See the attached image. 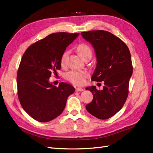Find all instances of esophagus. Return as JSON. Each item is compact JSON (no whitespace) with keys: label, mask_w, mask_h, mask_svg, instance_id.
Returning <instances> with one entry per match:
<instances>
[{"label":"esophagus","mask_w":153,"mask_h":153,"mask_svg":"<svg viewBox=\"0 0 153 153\" xmlns=\"http://www.w3.org/2000/svg\"><path fill=\"white\" fill-rule=\"evenodd\" d=\"M83 89L81 88V87H76V91H83Z\"/></svg>","instance_id":"1"}]
</instances>
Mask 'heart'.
<instances>
[{"instance_id":"1","label":"heart","mask_w":153,"mask_h":153,"mask_svg":"<svg viewBox=\"0 0 153 153\" xmlns=\"http://www.w3.org/2000/svg\"><path fill=\"white\" fill-rule=\"evenodd\" d=\"M77 52L82 59H85L87 57L91 56L92 51L90 47L85 43H81L77 47ZM68 56V53L66 51L62 54L60 58V64L62 66L66 65V61ZM88 76L87 71L72 70L66 74V79L71 83L77 85H82L85 83V79Z\"/></svg>"}]
</instances>
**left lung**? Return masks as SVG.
Wrapping results in <instances>:
<instances>
[{
    "label": "left lung",
    "instance_id": "left-lung-1",
    "mask_svg": "<svg viewBox=\"0 0 153 153\" xmlns=\"http://www.w3.org/2000/svg\"><path fill=\"white\" fill-rule=\"evenodd\" d=\"M81 35L91 43L97 56V66L92 81L104 83L102 90L96 86L86 87L93 99L85 108L96 118L106 120L121 110L128 98L129 79L133 73L131 54L120 39L104 30L82 32Z\"/></svg>",
    "mask_w": 153,
    "mask_h": 153
}]
</instances>
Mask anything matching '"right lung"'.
<instances>
[{
    "label": "right lung",
    "instance_id": "right-lung-1",
    "mask_svg": "<svg viewBox=\"0 0 153 153\" xmlns=\"http://www.w3.org/2000/svg\"><path fill=\"white\" fill-rule=\"evenodd\" d=\"M79 33H54L29 47L17 74L18 99L25 112L40 122L56 118L63 112L68 97L75 91L70 84L49 83L51 74L60 70V58Z\"/></svg>",
    "mask_w": 153,
    "mask_h": 153
}]
</instances>
